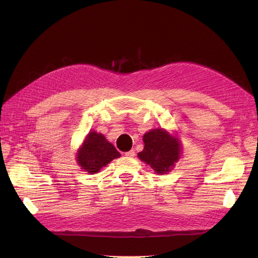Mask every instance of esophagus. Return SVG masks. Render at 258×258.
Segmentation results:
<instances>
[{"instance_id": "34e87169", "label": "esophagus", "mask_w": 258, "mask_h": 258, "mask_svg": "<svg viewBox=\"0 0 258 258\" xmlns=\"http://www.w3.org/2000/svg\"><path fill=\"white\" fill-rule=\"evenodd\" d=\"M135 151L134 150H131V151H129V152H126L124 153V156H127V157H135Z\"/></svg>"}]
</instances>
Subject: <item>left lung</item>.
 I'll return each instance as SVG.
<instances>
[{
	"label": "left lung",
	"instance_id": "obj_1",
	"mask_svg": "<svg viewBox=\"0 0 258 258\" xmlns=\"http://www.w3.org/2000/svg\"><path fill=\"white\" fill-rule=\"evenodd\" d=\"M144 148L138 157L158 174H165L172 170L181 156V143L175 136H171L165 129H154L143 136Z\"/></svg>",
	"mask_w": 258,
	"mask_h": 258
}]
</instances>
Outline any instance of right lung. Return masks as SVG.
<instances>
[{"mask_svg": "<svg viewBox=\"0 0 258 258\" xmlns=\"http://www.w3.org/2000/svg\"><path fill=\"white\" fill-rule=\"evenodd\" d=\"M118 157H120L119 152L107 141L103 135L91 131L77 152L76 160L84 171L93 174Z\"/></svg>", "mask_w": 258, "mask_h": 258, "instance_id": "1", "label": "right lung"}]
</instances>
